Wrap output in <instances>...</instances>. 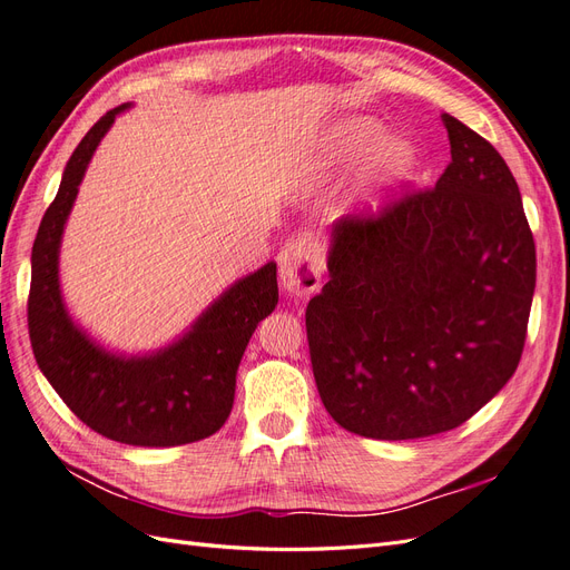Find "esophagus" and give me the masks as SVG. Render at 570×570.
<instances>
[{
  "instance_id": "obj_1",
  "label": "esophagus",
  "mask_w": 570,
  "mask_h": 570,
  "mask_svg": "<svg viewBox=\"0 0 570 570\" xmlns=\"http://www.w3.org/2000/svg\"><path fill=\"white\" fill-rule=\"evenodd\" d=\"M278 275L285 292L295 297H308L321 287V275L325 268L323 247L318 239L302 235L289 239L278 254Z\"/></svg>"
}]
</instances>
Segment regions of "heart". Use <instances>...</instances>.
<instances>
[{
	"mask_svg": "<svg viewBox=\"0 0 570 570\" xmlns=\"http://www.w3.org/2000/svg\"><path fill=\"white\" fill-rule=\"evenodd\" d=\"M383 137V126L373 118H347L337 124L325 137V161L344 164L354 161L361 154L368 151ZM411 147L402 140H383L377 145L368 159V174L377 183H396L406 176L411 168Z\"/></svg>",
	"mask_w": 570,
	"mask_h": 570,
	"instance_id": "b5f03b06",
	"label": "heart"
}]
</instances>
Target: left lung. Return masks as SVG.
<instances>
[{"label":"left lung","mask_w":570,"mask_h":570,"mask_svg":"<svg viewBox=\"0 0 570 570\" xmlns=\"http://www.w3.org/2000/svg\"><path fill=\"white\" fill-rule=\"evenodd\" d=\"M442 124L452 164L435 187L337 218L331 281L306 306L323 406L361 438L446 433L523 354L538 264L519 185L485 137Z\"/></svg>","instance_id":"obj_1"}]
</instances>
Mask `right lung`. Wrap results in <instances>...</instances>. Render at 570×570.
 <instances>
[{
    "instance_id": "add662e5",
    "label": "right lung",
    "mask_w": 570,
    "mask_h": 570,
    "mask_svg": "<svg viewBox=\"0 0 570 570\" xmlns=\"http://www.w3.org/2000/svg\"><path fill=\"white\" fill-rule=\"evenodd\" d=\"M101 116L68 159L32 245L28 331L32 354L63 404L95 433L132 446H176L228 421L235 375L256 325L278 304L275 264L233 283L189 331L151 354H116L71 318L59 285V249L78 185L118 114Z\"/></svg>"
}]
</instances>
